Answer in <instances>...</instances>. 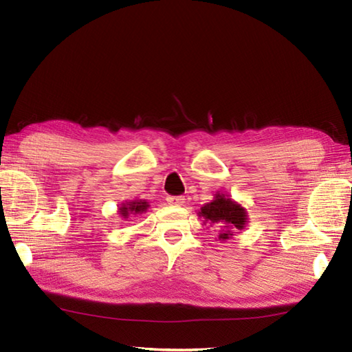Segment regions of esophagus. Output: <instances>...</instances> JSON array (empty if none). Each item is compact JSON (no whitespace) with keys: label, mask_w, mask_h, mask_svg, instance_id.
Here are the masks:
<instances>
[{"label":"esophagus","mask_w":352,"mask_h":352,"mask_svg":"<svg viewBox=\"0 0 352 352\" xmlns=\"http://www.w3.org/2000/svg\"><path fill=\"white\" fill-rule=\"evenodd\" d=\"M166 201H168V204H170V206H183L184 204V197H168Z\"/></svg>","instance_id":"1"}]
</instances>
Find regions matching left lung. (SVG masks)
I'll return each instance as SVG.
<instances>
[{
  "label": "left lung",
  "mask_w": 352,
  "mask_h": 352,
  "mask_svg": "<svg viewBox=\"0 0 352 352\" xmlns=\"http://www.w3.org/2000/svg\"><path fill=\"white\" fill-rule=\"evenodd\" d=\"M198 214L203 216L204 223L222 228L219 231V241H227L236 230H243L248 222L245 208L223 193H216L212 203L201 207Z\"/></svg>",
  "instance_id": "obj_1"
}]
</instances>
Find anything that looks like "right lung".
<instances>
[{
    "instance_id": "obj_1",
    "label": "right lung",
    "mask_w": 352,
    "mask_h": 352,
    "mask_svg": "<svg viewBox=\"0 0 352 352\" xmlns=\"http://www.w3.org/2000/svg\"><path fill=\"white\" fill-rule=\"evenodd\" d=\"M149 207V204L146 203L145 199H134V201H129V203L122 204L119 207V214L122 216V218H129L130 214H139V213H144L146 212V208Z\"/></svg>"
}]
</instances>
